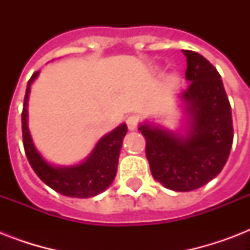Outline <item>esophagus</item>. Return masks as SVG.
<instances>
[{"label":"esophagus","instance_id":"obj_1","mask_svg":"<svg viewBox=\"0 0 250 250\" xmlns=\"http://www.w3.org/2000/svg\"><path fill=\"white\" fill-rule=\"evenodd\" d=\"M125 123H127V125H128V128L131 129V131H133V129H136L137 125H139V119H137L136 117H133V115H131V117L127 118V121H125Z\"/></svg>","mask_w":250,"mask_h":250}]
</instances>
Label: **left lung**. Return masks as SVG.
I'll return each mask as SVG.
<instances>
[{
    "label": "left lung",
    "instance_id": "8db88e82",
    "mask_svg": "<svg viewBox=\"0 0 250 250\" xmlns=\"http://www.w3.org/2000/svg\"><path fill=\"white\" fill-rule=\"evenodd\" d=\"M187 57L189 85L179 94L186 127L174 132L145 121L139 127L153 178L167 189L188 192L205 186L222 171L233 141L231 106L217 68L192 50Z\"/></svg>",
    "mask_w": 250,
    "mask_h": 250
}]
</instances>
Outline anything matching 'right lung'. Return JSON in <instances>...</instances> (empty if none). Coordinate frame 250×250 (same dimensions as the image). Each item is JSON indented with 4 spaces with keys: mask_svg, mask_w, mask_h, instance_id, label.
I'll use <instances>...</instances> for the list:
<instances>
[{
    "mask_svg": "<svg viewBox=\"0 0 250 250\" xmlns=\"http://www.w3.org/2000/svg\"><path fill=\"white\" fill-rule=\"evenodd\" d=\"M40 71H36L31 76L27 84L24 96V105L21 113V132L25 156L33 171L58 193L67 197L88 198L97 196L107 189L117 175L118 160L121 154L123 139L127 133V125L122 123L111 132L106 133L94 145L89 156L80 164L71 166H56L45 160L33 144L32 137L28 129V97L31 85L37 79Z\"/></svg>",
    "mask_w": 250,
    "mask_h": 250,
    "instance_id": "obj_1",
    "label": "right lung"
}]
</instances>
